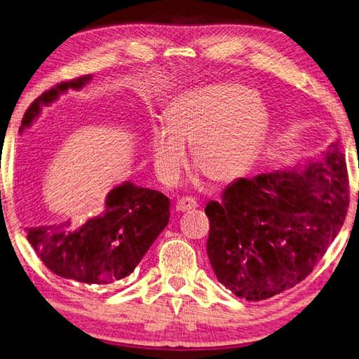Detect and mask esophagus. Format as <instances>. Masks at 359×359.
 <instances>
[{"label":"esophagus","instance_id":"obj_1","mask_svg":"<svg viewBox=\"0 0 359 359\" xmlns=\"http://www.w3.org/2000/svg\"><path fill=\"white\" fill-rule=\"evenodd\" d=\"M177 210L178 212H186V210H192V209H196L198 207V203L194 200V198L190 196H182L180 198V200L177 201Z\"/></svg>","mask_w":359,"mask_h":359}]
</instances>
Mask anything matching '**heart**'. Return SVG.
Segmentation results:
<instances>
[{
    "instance_id": "1",
    "label": "heart",
    "mask_w": 359,
    "mask_h": 359,
    "mask_svg": "<svg viewBox=\"0 0 359 359\" xmlns=\"http://www.w3.org/2000/svg\"><path fill=\"white\" fill-rule=\"evenodd\" d=\"M266 129V112L255 95L241 86H210L175 100L149 138L158 178L178 184L194 161L212 182H232L249 169Z\"/></svg>"
}]
</instances>
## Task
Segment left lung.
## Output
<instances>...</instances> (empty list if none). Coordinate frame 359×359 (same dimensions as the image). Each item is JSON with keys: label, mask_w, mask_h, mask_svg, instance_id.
<instances>
[{"label": "left lung", "mask_w": 359, "mask_h": 359, "mask_svg": "<svg viewBox=\"0 0 359 359\" xmlns=\"http://www.w3.org/2000/svg\"><path fill=\"white\" fill-rule=\"evenodd\" d=\"M348 190L338 142L320 161L235 181L204 209L218 281L236 297L261 301L306 280L342 227Z\"/></svg>", "instance_id": "8db88e82"}]
</instances>
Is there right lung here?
Returning <instances> with one entry per match:
<instances>
[{"instance_id": "add662e5", "label": "right lung", "mask_w": 359, "mask_h": 359, "mask_svg": "<svg viewBox=\"0 0 359 359\" xmlns=\"http://www.w3.org/2000/svg\"><path fill=\"white\" fill-rule=\"evenodd\" d=\"M90 75L55 84L32 102L20 130L58 93L81 89ZM170 218V200L161 192L126 182L109 194L104 212L81 227L62 224L27 229V240L55 275L84 284H110L129 276Z\"/></svg>"}]
</instances>
